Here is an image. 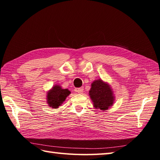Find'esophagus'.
I'll use <instances>...</instances> for the list:
<instances>
[{"instance_id":"esophagus-1","label":"esophagus","mask_w":160,"mask_h":160,"mask_svg":"<svg viewBox=\"0 0 160 160\" xmlns=\"http://www.w3.org/2000/svg\"><path fill=\"white\" fill-rule=\"evenodd\" d=\"M77 93L79 94H82L83 92V88H77L75 90Z\"/></svg>"}]
</instances>
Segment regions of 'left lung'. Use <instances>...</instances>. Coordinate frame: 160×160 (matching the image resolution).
<instances>
[{
  "label": "left lung",
  "instance_id": "1",
  "mask_svg": "<svg viewBox=\"0 0 160 160\" xmlns=\"http://www.w3.org/2000/svg\"><path fill=\"white\" fill-rule=\"evenodd\" d=\"M89 95L93 102L94 107L103 111L111 107L115 99L112 88L108 83L101 79L93 81L89 91Z\"/></svg>",
  "mask_w": 160,
  "mask_h": 160
}]
</instances>
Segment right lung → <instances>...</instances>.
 I'll return each mask as SVG.
<instances>
[{"instance_id":"right-lung-1","label":"right lung","mask_w":160,"mask_h":160,"mask_svg":"<svg viewBox=\"0 0 160 160\" xmlns=\"http://www.w3.org/2000/svg\"><path fill=\"white\" fill-rule=\"evenodd\" d=\"M70 94L68 89H63L60 86H54L47 92V103L52 108H58Z\"/></svg>"}]
</instances>
